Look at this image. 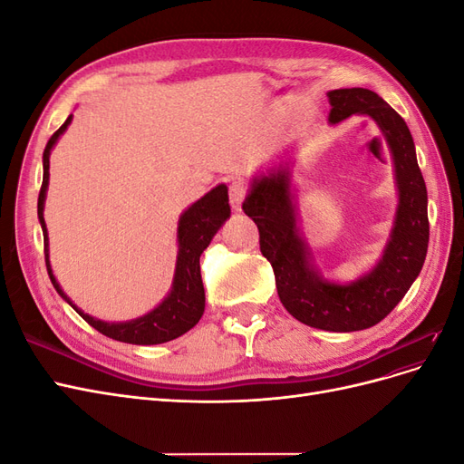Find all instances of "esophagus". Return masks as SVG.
Returning a JSON list of instances; mask_svg holds the SVG:
<instances>
[{
	"mask_svg": "<svg viewBox=\"0 0 464 464\" xmlns=\"http://www.w3.org/2000/svg\"><path fill=\"white\" fill-rule=\"evenodd\" d=\"M228 198H230V203L236 210H240L244 199L247 198V186L244 184V181H232V186L228 189Z\"/></svg>",
	"mask_w": 464,
	"mask_h": 464,
	"instance_id": "esophagus-1",
	"label": "esophagus"
}]
</instances>
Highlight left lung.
I'll return each instance as SVG.
<instances>
[{
	"label": "left lung",
	"mask_w": 464,
	"mask_h": 464,
	"mask_svg": "<svg viewBox=\"0 0 464 464\" xmlns=\"http://www.w3.org/2000/svg\"><path fill=\"white\" fill-rule=\"evenodd\" d=\"M329 101L331 123L353 114L373 118L395 160V228L375 269L346 286L331 285L312 269L294 218L288 172L283 168L256 179L242 208L257 224L261 254L273 265L278 298L286 312L315 329L350 333L385 319L422 271L430 242L428 191L409 125L382 96L368 89H336L329 92Z\"/></svg>",
	"instance_id": "1"
}]
</instances>
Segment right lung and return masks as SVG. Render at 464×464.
Segmentation results:
<instances>
[{
  "label": "right lung",
  "instance_id": "add662e5",
  "mask_svg": "<svg viewBox=\"0 0 464 464\" xmlns=\"http://www.w3.org/2000/svg\"><path fill=\"white\" fill-rule=\"evenodd\" d=\"M69 116L62 128L55 131L44 149V178H42V188L38 193V218L42 224V232H44V256H46V269L50 275V280L53 288L58 290L60 296L69 302V298L55 283V278L50 269L48 261V234L44 224V199H46V188L50 178V150L53 143L58 141V137L67 130V125L72 123ZM230 217V205H228V189L227 186H218L213 191H208L205 198H201L198 203H193L184 215L179 218L178 227V263H176V275H174V286L172 292L168 294V298L152 310L150 314L128 321V323H106L101 319H94L91 315H85L79 312L72 304L77 314L85 319L91 327H94L98 333H102L110 339L130 344H160L174 341L178 336L188 333L191 327L198 325L205 312V290L201 280V265L199 257L207 246L213 240L217 230L222 227V222Z\"/></svg>",
  "mask_w": 464,
  "mask_h": 464
}]
</instances>
